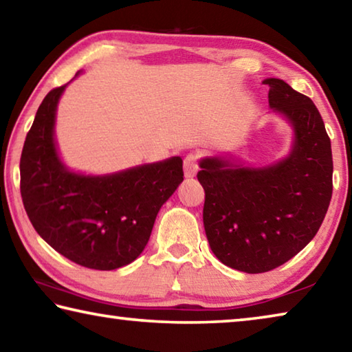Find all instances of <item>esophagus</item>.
Returning a JSON list of instances; mask_svg holds the SVG:
<instances>
[{"label": "esophagus", "instance_id": "obj_1", "mask_svg": "<svg viewBox=\"0 0 352 352\" xmlns=\"http://www.w3.org/2000/svg\"><path fill=\"white\" fill-rule=\"evenodd\" d=\"M183 168H184V177L192 178L199 170V155L197 153H188L186 157H184Z\"/></svg>", "mask_w": 352, "mask_h": 352}]
</instances>
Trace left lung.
Returning a JSON list of instances; mask_svg holds the SVG:
<instances>
[{
	"label": "left lung",
	"mask_w": 352,
	"mask_h": 352,
	"mask_svg": "<svg viewBox=\"0 0 352 352\" xmlns=\"http://www.w3.org/2000/svg\"><path fill=\"white\" fill-rule=\"evenodd\" d=\"M269 104L295 130L289 158L264 169L200 162L204 225L212 253L231 269L270 272L300 253L320 230L332 197V151L311 98L265 79Z\"/></svg>",
	"instance_id": "1"
}]
</instances>
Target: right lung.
Segmentation results:
<instances>
[{
	"label": "right lung",
	"mask_w": 352,
	"mask_h": 352,
	"mask_svg": "<svg viewBox=\"0 0 352 352\" xmlns=\"http://www.w3.org/2000/svg\"><path fill=\"white\" fill-rule=\"evenodd\" d=\"M65 87L46 94L26 135L20 158L23 205L56 252L87 269L115 270L142 253L160 208L183 182V162L174 157L105 177L69 172L54 144Z\"/></svg>",
	"instance_id": "obj_1"
}]
</instances>
